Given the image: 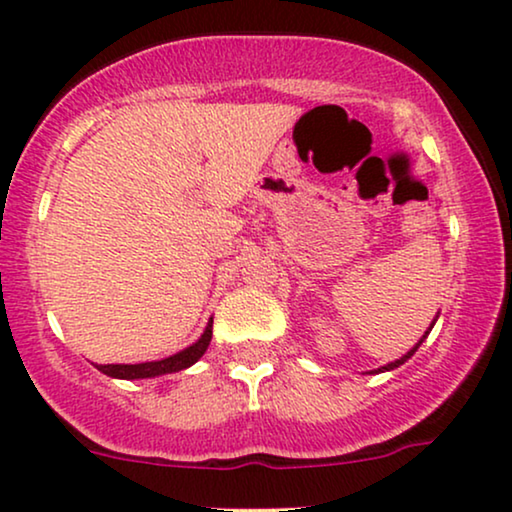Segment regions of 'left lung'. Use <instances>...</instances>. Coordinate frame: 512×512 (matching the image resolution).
Masks as SVG:
<instances>
[{"instance_id":"8db88e82","label":"left lung","mask_w":512,"mask_h":512,"mask_svg":"<svg viewBox=\"0 0 512 512\" xmlns=\"http://www.w3.org/2000/svg\"><path fill=\"white\" fill-rule=\"evenodd\" d=\"M424 339H426V335H424ZM424 339H421V342H424ZM421 342L417 344V346H414V349L410 351V353H407V356H403V358H400V360H395V363H388V365H384V367H381V370L379 372H384V370H393V367H398V365H403L405 363V360L407 358H412L414 356V351H417L419 349V346H421Z\"/></svg>"}]
</instances>
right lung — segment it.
<instances>
[{"mask_svg": "<svg viewBox=\"0 0 512 512\" xmlns=\"http://www.w3.org/2000/svg\"><path fill=\"white\" fill-rule=\"evenodd\" d=\"M210 337H213V320L208 323L206 332H203L199 342L166 360H154V363H140V365H98V370L102 374H107V377H117V379H147V377H159V374L187 370L189 365H194L196 360L206 353Z\"/></svg>", "mask_w": 512, "mask_h": 512, "instance_id": "obj_1", "label": "right lung"}]
</instances>
